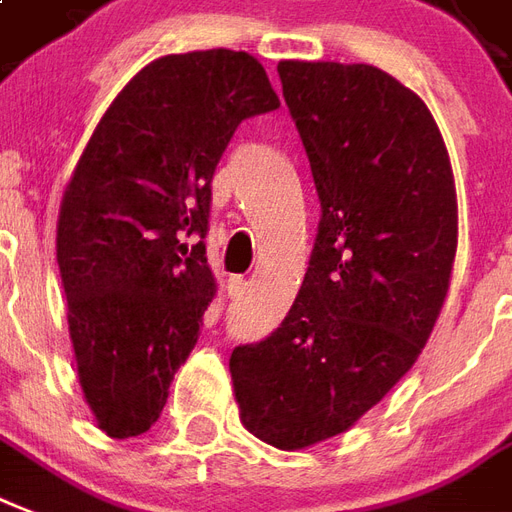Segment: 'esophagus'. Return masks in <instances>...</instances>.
Returning a JSON list of instances; mask_svg holds the SVG:
<instances>
[{"label": "esophagus", "instance_id": "34e87169", "mask_svg": "<svg viewBox=\"0 0 512 512\" xmlns=\"http://www.w3.org/2000/svg\"><path fill=\"white\" fill-rule=\"evenodd\" d=\"M245 288H248V280L242 278V275H232L229 278V297H242Z\"/></svg>", "mask_w": 512, "mask_h": 512}]
</instances>
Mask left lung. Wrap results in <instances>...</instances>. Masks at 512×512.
Here are the masks:
<instances>
[{
	"instance_id": "1",
	"label": "left lung",
	"mask_w": 512,
	"mask_h": 512,
	"mask_svg": "<svg viewBox=\"0 0 512 512\" xmlns=\"http://www.w3.org/2000/svg\"><path fill=\"white\" fill-rule=\"evenodd\" d=\"M321 221L283 324L229 359L242 424L294 451L345 432L416 364L451 283L456 188L421 96L370 64L280 61Z\"/></svg>"
}]
</instances>
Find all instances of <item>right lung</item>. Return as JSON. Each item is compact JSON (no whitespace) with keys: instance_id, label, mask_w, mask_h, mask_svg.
<instances>
[{"instance_id":"right-lung-1","label":"right lung","mask_w":512,"mask_h":512,"mask_svg":"<svg viewBox=\"0 0 512 512\" xmlns=\"http://www.w3.org/2000/svg\"><path fill=\"white\" fill-rule=\"evenodd\" d=\"M245 51L175 53L137 72L91 134L59 213L56 259L78 378L115 440L159 421L213 302V175L245 118L278 110Z\"/></svg>"}]
</instances>
